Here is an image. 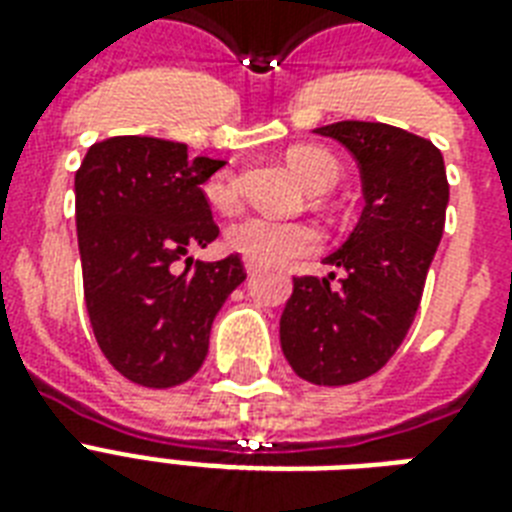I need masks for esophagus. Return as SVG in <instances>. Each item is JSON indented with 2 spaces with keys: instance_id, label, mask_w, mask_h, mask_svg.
I'll use <instances>...</instances> for the list:
<instances>
[{
  "instance_id": "esophagus-1",
  "label": "esophagus",
  "mask_w": 512,
  "mask_h": 512,
  "mask_svg": "<svg viewBox=\"0 0 512 512\" xmlns=\"http://www.w3.org/2000/svg\"><path fill=\"white\" fill-rule=\"evenodd\" d=\"M244 271H247L249 276H255V273H260V265L252 263V260H247V263H244Z\"/></svg>"
}]
</instances>
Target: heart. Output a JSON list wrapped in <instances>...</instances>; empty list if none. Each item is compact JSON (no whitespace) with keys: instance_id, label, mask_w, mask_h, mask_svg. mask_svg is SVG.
<instances>
[{"instance_id":"1","label":"heart","mask_w":512,"mask_h":512,"mask_svg":"<svg viewBox=\"0 0 512 512\" xmlns=\"http://www.w3.org/2000/svg\"><path fill=\"white\" fill-rule=\"evenodd\" d=\"M289 167L311 191H327L337 183L340 167L335 156L319 146H297L287 154ZM204 199L217 212H231L239 204V183L231 172H217L204 183ZM321 231L305 220H276L249 215L225 231V244L244 260L260 265H284L313 255L321 247Z\"/></svg>"}]
</instances>
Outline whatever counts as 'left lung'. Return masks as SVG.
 Returning a JSON list of instances; mask_svg holds the SVG:
<instances>
[{"mask_svg": "<svg viewBox=\"0 0 512 512\" xmlns=\"http://www.w3.org/2000/svg\"><path fill=\"white\" fill-rule=\"evenodd\" d=\"M319 135L348 148L361 170L364 212L337 252L335 273L295 276L281 313V350L297 377L350 385L380 372L420 308L425 276L444 236L449 183L430 140L380 122H335Z\"/></svg>", "mask_w": 512, "mask_h": 512, "instance_id": "left-lung-1", "label": "left lung"}]
</instances>
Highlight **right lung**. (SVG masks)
<instances>
[{
  "label": "right lung",
  "mask_w": 512,
  "mask_h": 512,
  "mask_svg": "<svg viewBox=\"0 0 512 512\" xmlns=\"http://www.w3.org/2000/svg\"><path fill=\"white\" fill-rule=\"evenodd\" d=\"M225 162L188 156L185 143L119 135L90 146L76 170V233L84 303L103 356L143 388H175L199 372L209 329L247 279L239 255L186 257L220 228L201 183Z\"/></svg>",
  "instance_id": "add662e5"
}]
</instances>
